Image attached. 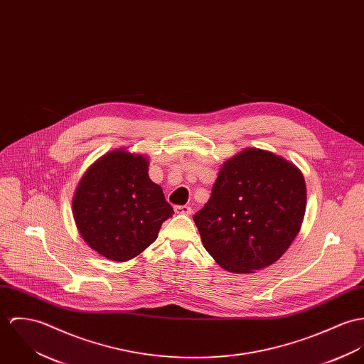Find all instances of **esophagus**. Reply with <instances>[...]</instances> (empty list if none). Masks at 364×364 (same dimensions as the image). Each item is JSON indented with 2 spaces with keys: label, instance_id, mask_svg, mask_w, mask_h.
I'll use <instances>...</instances> for the list:
<instances>
[{
  "label": "esophagus",
  "instance_id": "34e87169",
  "mask_svg": "<svg viewBox=\"0 0 364 364\" xmlns=\"http://www.w3.org/2000/svg\"><path fill=\"white\" fill-rule=\"evenodd\" d=\"M174 210H176V213H180V215H191V212H193L191 206H187V205L176 206V208H174Z\"/></svg>",
  "mask_w": 364,
  "mask_h": 364
}]
</instances>
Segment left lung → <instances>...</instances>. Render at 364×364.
I'll use <instances>...</instances> for the list:
<instances>
[{"label":"left lung","mask_w":364,"mask_h":364,"mask_svg":"<svg viewBox=\"0 0 364 364\" xmlns=\"http://www.w3.org/2000/svg\"><path fill=\"white\" fill-rule=\"evenodd\" d=\"M306 200V181L296 164L245 148L222 164L209 201L193 219L218 265L252 274L277 262L296 239Z\"/></svg>","instance_id":"1"}]
</instances>
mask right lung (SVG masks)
Instances as JSON below:
<instances>
[{
    "instance_id": "right-lung-1",
    "label": "right lung",
    "mask_w": 364,
    "mask_h": 364,
    "mask_svg": "<svg viewBox=\"0 0 364 364\" xmlns=\"http://www.w3.org/2000/svg\"><path fill=\"white\" fill-rule=\"evenodd\" d=\"M148 167V156L119 148L89 166L75 190L77 229L107 259L125 262L139 255L174 213L162 187L149 178Z\"/></svg>"
}]
</instances>
